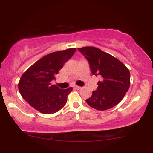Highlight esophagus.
Masks as SVG:
<instances>
[{
    "label": "esophagus",
    "instance_id": "34e87169",
    "mask_svg": "<svg viewBox=\"0 0 153 153\" xmlns=\"http://www.w3.org/2000/svg\"><path fill=\"white\" fill-rule=\"evenodd\" d=\"M74 88L76 89V90H80V89H81V86H78V85H75Z\"/></svg>",
    "mask_w": 153,
    "mask_h": 153
}]
</instances>
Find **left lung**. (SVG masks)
<instances>
[{
	"label": "left lung",
	"mask_w": 153,
	"mask_h": 153,
	"mask_svg": "<svg viewBox=\"0 0 153 153\" xmlns=\"http://www.w3.org/2000/svg\"><path fill=\"white\" fill-rule=\"evenodd\" d=\"M88 60L92 74L102 77L97 91L87 99L90 106L105 111L116 106L128 91L130 73L128 68L116 58L94 47L78 48Z\"/></svg>",
	"instance_id": "8db88e82"
}]
</instances>
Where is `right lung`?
Here are the masks:
<instances>
[{
	"mask_svg": "<svg viewBox=\"0 0 153 153\" xmlns=\"http://www.w3.org/2000/svg\"><path fill=\"white\" fill-rule=\"evenodd\" d=\"M76 48L47 54L31 65L21 76L19 91L30 105L44 114H52L65 105L72 88L60 89L51 81L68 60Z\"/></svg>",
	"mask_w": 153,
	"mask_h": 153,
	"instance_id": "obj_1",
	"label": "right lung"
}]
</instances>
